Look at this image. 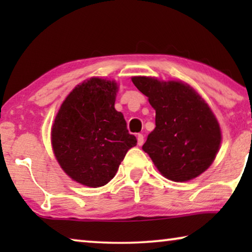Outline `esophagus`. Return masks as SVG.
I'll use <instances>...</instances> for the list:
<instances>
[{
  "label": "esophagus",
  "instance_id": "1",
  "mask_svg": "<svg viewBox=\"0 0 252 252\" xmlns=\"http://www.w3.org/2000/svg\"><path fill=\"white\" fill-rule=\"evenodd\" d=\"M143 142H144L143 134H137V144H139V146H142Z\"/></svg>",
  "mask_w": 252,
  "mask_h": 252
}]
</instances>
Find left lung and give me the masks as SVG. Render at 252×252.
Here are the masks:
<instances>
[{
  "instance_id": "obj_1",
  "label": "left lung",
  "mask_w": 252,
  "mask_h": 252,
  "mask_svg": "<svg viewBox=\"0 0 252 252\" xmlns=\"http://www.w3.org/2000/svg\"><path fill=\"white\" fill-rule=\"evenodd\" d=\"M133 84L156 110V127L143 151L172 181L191 180L215 160L221 142L218 120L204 99L181 81L133 77Z\"/></svg>"
}]
</instances>
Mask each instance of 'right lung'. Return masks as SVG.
Instances as JSON below:
<instances>
[{
	"instance_id": "right-lung-1",
	"label": "right lung",
	"mask_w": 252,
	"mask_h": 252,
	"mask_svg": "<svg viewBox=\"0 0 252 252\" xmlns=\"http://www.w3.org/2000/svg\"><path fill=\"white\" fill-rule=\"evenodd\" d=\"M117 91L115 81H84L65 98L51 128V144L61 167L88 187L108 184L127 151L136 146L123 113L115 109Z\"/></svg>"
}]
</instances>
